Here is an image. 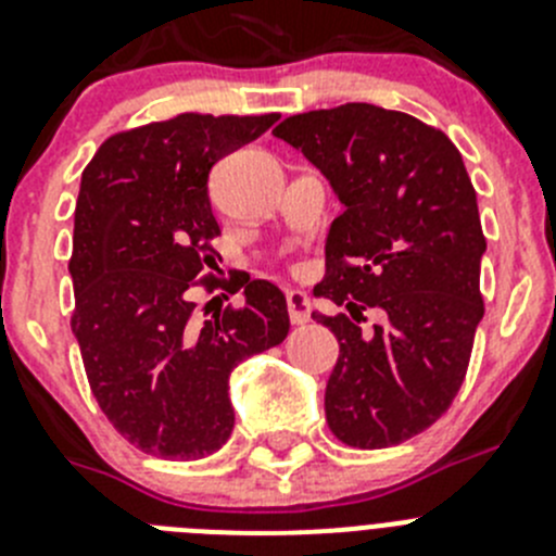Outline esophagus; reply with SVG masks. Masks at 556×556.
<instances>
[{"label":"esophagus","instance_id":"34e87169","mask_svg":"<svg viewBox=\"0 0 556 556\" xmlns=\"http://www.w3.org/2000/svg\"><path fill=\"white\" fill-rule=\"evenodd\" d=\"M287 308H289V319H292V325H305L308 323V312H312V300H308V294L305 292L292 289V292H287Z\"/></svg>","mask_w":556,"mask_h":556}]
</instances>
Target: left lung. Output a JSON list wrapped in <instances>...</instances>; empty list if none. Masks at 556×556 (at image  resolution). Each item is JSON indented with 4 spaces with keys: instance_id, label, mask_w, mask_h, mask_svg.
Instances as JSON below:
<instances>
[{
    "instance_id": "left-lung-1",
    "label": "left lung",
    "mask_w": 556,
    "mask_h": 556,
    "mask_svg": "<svg viewBox=\"0 0 556 556\" xmlns=\"http://www.w3.org/2000/svg\"><path fill=\"white\" fill-rule=\"evenodd\" d=\"M330 181L344 212L325 239L317 298L339 361L325 419L341 444L383 450L441 419L460 391L482 314L477 192L444 131L375 104L292 115L273 129ZM366 307L387 323L364 334Z\"/></svg>"
}]
</instances>
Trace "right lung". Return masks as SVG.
Segmentation results:
<instances>
[{
    "mask_svg": "<svg viewBox=\"0 0 556 556\" xmlns=\"http://www.w3.org/2000/svg\"><path fill=\"white\" fill-rule=\"evenodd\" d=\"M275 121L185 112L110 137L81 173L71 330L110 425L149 455H215L233 430V366L289 333L287 298L262 278L231 281L242 305L206 323L192 319L190 300L217 258L208 170Z\"/></svg>",
    "mask_w": 556,
    "mask_h": 556,
    "instance_id": "1",
    "label": "right lung"
}]
</instances>
